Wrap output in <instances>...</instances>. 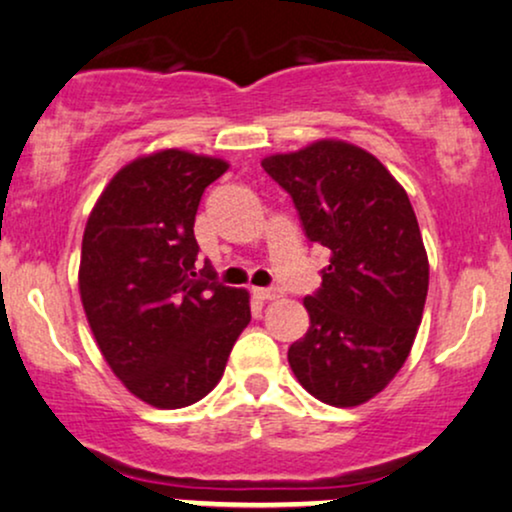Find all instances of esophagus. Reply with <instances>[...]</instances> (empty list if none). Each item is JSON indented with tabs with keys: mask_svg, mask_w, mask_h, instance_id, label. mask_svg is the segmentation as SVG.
Here are the masks:
<instances>
[{
	"mask_svg": "<svg viewBox=\"0 0 512 512\" xmlns=\"http://www.w3.org/2000/svg\"><path fill=\"white\" fill-rule=\"evenodd\" d=\"M255 296L262 298V301H276V298H281V289H276V286H272V289H255Z\"/></svg>",
	"mask_w": 512,
	"mask_h": 512,
	"instance_id": "1",
	"label": "esophagus"
}]
</instances>
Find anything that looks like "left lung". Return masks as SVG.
Segmentation results:
<instances>
[{
	"instance_id": "8db88e82",
	"label": "left lung",
	"mask_w": 512,
	"mask_h": 512,
	"mask_svg": "<svg viewBox=\"0 0 512 512\" xmlns=\"http://www.w3.org/2000/svg\"><path fill=\"white\" fill-rule=\"evenodd\" d=\"M262 168L291 195L310 243L330 250L320 291L303 301L310 327L289 349L293 375L320 402L358 407L399 373L424 317L419 221L390 170L342 139L267 156Z\"/></svg>"
}]
</instances>
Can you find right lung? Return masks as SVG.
<instances>
[{
    "label": "right lung",
    "mask_w": 512,
    "mask_h": 512,
    "mask_svg": "<svg viewBox=\"0 0 512 512\" xmlns=\"http://www.w3.org/2000/svg\"><path fill=\"white\" fill-rule=\"evenodd\" d=\"M223 158L161 149L113 175L86 221L79 293L98 349L156 409L199 402L250 322V293L197 279L195 216Z\"/></svg>",
    "instance_id": "add662e5"
}]
</instances>
